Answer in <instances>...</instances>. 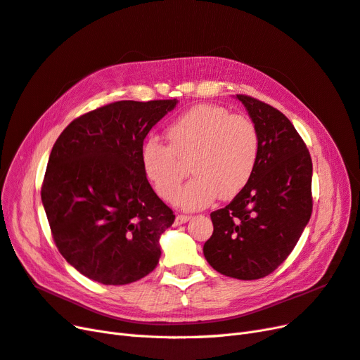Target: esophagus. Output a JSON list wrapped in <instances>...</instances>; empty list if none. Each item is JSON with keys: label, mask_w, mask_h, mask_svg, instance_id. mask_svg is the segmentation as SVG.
<instances>
[{"label": "esophagus", "mask_w": 360, "mask_h": 360, "mask_svg": "<svg viewBox=\"0 0 360 360\" xmlns=\"http://www.w3.org/2000/svg\"><path fill=\"white\" fill-rule=\"evenodd\" d=\"M189 221H191V216H188V214H177V216H176V224H177V225L186 224V222H189Z\"/></svg>", "instance_id": "esophagus-1"}]
</instances>
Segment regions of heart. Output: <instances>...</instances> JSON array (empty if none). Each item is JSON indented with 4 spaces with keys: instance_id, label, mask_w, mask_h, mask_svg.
Returning <instances> with one entry per match:
<instances>
[{
    "instance_id": "b5f03b06",
    "label": "heart",
    "mask_w": 360,
    "mask_h": 360,
    "mask_svg": "<svg viewBox=\"0 0 360 360\" xmlns=\"http://www.w3.org/2000/svg\"><path fill=\"white\" fill-rule=\"evenodd\" d=\"M169 146L147 138L141 147L144 176L162 200L176 198L188 165L195 176L177 197L184 210L210 205L217 195L231 200L255 171L259 136L252 120L219 105H197L180 115L168 130Z\"/></svg>"
}]
</instances>
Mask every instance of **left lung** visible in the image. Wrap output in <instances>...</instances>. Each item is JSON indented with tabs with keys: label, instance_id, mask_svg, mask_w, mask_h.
<instances>
[{
	"label": "left lung",
	"instance_id": "obj_1",
	"mask_svg": "<svg viewBox=\"0 0 360 360\" xmlns=\"http://www.w3.org/2000/svg\"><path fill=\"white\" fill-rule=\"evenodd\" d=\"M257 126L259 153L246 188L210 214L204 257L219 274L252 281L270 275L299 242L312 213V160L290 120L264 102L237 94Z\"/></svg>",
	"mask_w": 360,
	"mask_h": 360
}]
</instances>
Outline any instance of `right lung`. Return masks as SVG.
<instances>
[{
    "mask_svg": "<svg viewBox=\"0 0 360 360\" xmlns=\"http://www.w3.org/2000/svg\"><path fill=\"white\" fill-rule=\"evenodd\" d=\"M177 103L105 105L73 120L53 144L41 202L60 254L84 276L124 285L158 266L159 238L176 216L151 189L139 153Z\"/></svg>",
    "mask_w": 360,
    "mask_h": 360,
    "instance_id": "right-lung-1",
    "label": "right lung"
}]
</instances>
